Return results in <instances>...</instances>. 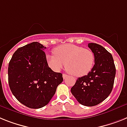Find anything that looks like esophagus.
Wrapping results in <instances>:
<instances>
[{"mask_svg":"<svg viewBox=\"0 0 127 127\" xmlns=\"http://www.w3.org/2000/svg\"><path fill=\"white\" fill-rule=\"evenodd\" d=\"M67 76H68V75H67L66 74H63V78H64V79H65V78H67Z\"/></svg>","mask_w":127,"mask_h":127,"instance_id":"obj_1","label":"esophagus"}]
</instances>
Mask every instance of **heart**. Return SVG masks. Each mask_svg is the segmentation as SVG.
I'll return each mask as SVG.
<instances>
[{"instance_id":"heart-1","label":"heart","mask_w":127,"mask_h":127,"mask_svg":"<svg viewBox=\"0 0 127 127\" xmlns=\"http://www.w3.org/2000/svg\"><path fill=\"white\" fill-rule=\"evenodd\" d=\"M54 55L48 54L46 61L51 69L55 72L61 71L65 64L66 70L75 76L88 75L94 67L95 57L90 49L73 44H65L56 47Z\"/></svg>"}]
</instances>
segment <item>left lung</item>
<instances>
[{"label":"left lung","instance_id":"obj_1","mask_svg":"<svg viewBox=\"0 0 127 127\" xmlns=\"http://www.w3.org/2000/svg\"><path fill=\"white\" fill-rule=\"evenodd\" d=\"M95 65L86 76L79 77L71 89L78 102L86 106L97 105L112 92L116 76V67L112 54L99 44L90 43Z\"/></svg>","mask_w":127,"mask_h":127}]
</instances>
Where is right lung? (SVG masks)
Listing matches in <instances>:
<instances>
[{"label": "right lung", "mask_w": 127, "mask_h": 127, "mask_svg": "<svg viewBox=\"0 0 127 127\" xmlns=\"http://www.w3.org/2000/svg\"><path fill=\"white\" fill-rule=\"evenodd\" d=\"M38 42L20 47L8 65V83L13 95L30 108L47 105L63 81L62 74L49 67L44 49Z\"/></svg>", "instance_id": "obj_1"}]
</instances>
